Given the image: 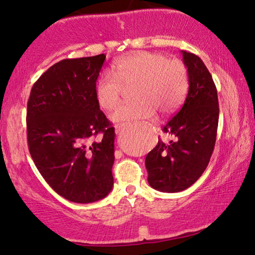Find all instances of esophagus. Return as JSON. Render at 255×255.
I'll return each instance as SVG.
<instances>
[{
	"label": "esophagus",
	"mask_w": 255,
	"mask_h": 255,
	"mask_svg": "<svg viewBox=\"0 0 255 255\" xmlns=\"http://www.w3.org/2000/svg\"><path fill=\"white\" fill-rule=\"evenodd\" d=\"M115 129H116V133H118V132H120V129H122V127H120V125H116Z\"/></svg>",
	"instance_id": "34e87169"
}]
</instances>
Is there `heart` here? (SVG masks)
<instances>
[{"label": "heart", "mask_w": 255, "mask_h": 255, "mask_svg": "<svg viewBox=\"0 0 255 255\" xmlns=\"http://www.w3.org/2000/svg\"><path fill=\"white\" fill-rule=\"evenodd\" d=\"M189 86L188 70L179 59L150 51H141L119 59L96 85V100L109 111L120 102L125 90H132L131 105L111 112L115 123L152 119L155 111L170 115L182 103Z\"/></svg>", "instance_id": "obj_1"}]
</instances>
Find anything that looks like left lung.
Instances as JSON below:
<instances>
[{
  "instance_id": "1",
  "label": "left lung",
  "mask_w": 255,
  "mask_h": 255,
  "mask_svg": "<svg viewBox=\"0 0 255 255\" xmlns=\"http://www.w3.org/2000/svg\"><path fill=\"white\" fill-rule=\"evenodd\" d=\"M189 91L181 109L163 127L174 135L169 144L158 139L145 158L148 183L162 192L189 188L204 173L217 136V90L208 68L197 55L182 50Z\"/></svg>"
}]
</instances>
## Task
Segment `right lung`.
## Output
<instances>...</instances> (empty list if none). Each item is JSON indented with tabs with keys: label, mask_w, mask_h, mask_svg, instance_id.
I'll list each match as a JSON object with an SVG mask.
<instances>
[{
	"label": "right lung",
	"mask_w": 255,
	"mask_h": 255,
	"mask_svg": "<svg viewBox=\"0 0 255 255\" xmlns=\"http://www.w3.org/2000/svg\"><path fill=\"white\" fill-rule=\"evenodd\" d=\"M105 59L60 60L37 80L28 100L30 155L46 182L77 204L102 199L114 185L115 128L96 100ZM99 133L102 140L92 141Z\"/></svg>",
	"instance_id": "obj_1"
}]
</instances>
